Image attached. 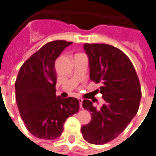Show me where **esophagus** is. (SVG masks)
Wrapping results in <instances>:
<instances>
[{
    "label": "esophagus",
    "mask_w": 156,
    "mask_h": 156,
    "mask_svg": "<svg viewBox=\"0 0 156 156\" xmlns=\"http://www.w3.org/2000/svg\"><path fill=\"white\" fill-rule=\"evenodd\" d=\"M78 101H79V107H80V108H82V105H83L82 98H78Z\"/></svg>",
    "instance_id": "1"
}]
</instances>
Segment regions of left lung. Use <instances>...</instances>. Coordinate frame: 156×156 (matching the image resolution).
Masks as SVG:
<instances>
[{"label": "left lung", "instance_id": "8db88e82", "mask_svg": "<svg viewBox=\"0 0 156 156\" xmlns=\"http://www.w3.org/2000/svg\"><path fill=\"white\" fill-rule=\"evenodd\" d=\"M83 48L89 57L90 78L101 83L96 91L102 95L104 103L96 108L90 100L83 101L91 120L81 127V132L88 143L104 144L116 138L137 113L140 82L131 61L120 49L105 43H85Z\"/></svg>", "mask_w": 156, "mask_h": 156}]
</instances>
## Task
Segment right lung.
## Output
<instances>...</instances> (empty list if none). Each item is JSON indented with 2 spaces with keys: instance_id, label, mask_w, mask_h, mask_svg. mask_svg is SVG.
I'll list each match as a JSON object with an SVG mask.
<instances>
[{
  "instance_id": "add662e5",
  "label": "right lung",
  "mask_w": 156,
  "mask_h": 156,
  "mask_svg": "<svg viewBox=\"0 0 156 156\" xmlns=\"http://www.w3.org/2000/svg\"><path fill=\"white\" fill-rule=\"evenodd\" d=\"M73 42L56 40L43 45L21 66L15 96L27 130L38 138L53 140L61 135L66 119L78 113L77 98L55 95L56 59Z\"/></svg>"
}]
</instances>
